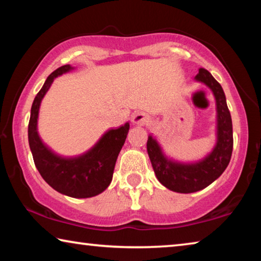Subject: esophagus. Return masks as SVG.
Listing matches in <instances>:
<instances>
[{"label":"esophagus","mask_w":261,"mask_h":261,"mask_svg":"<svg viewBox=\"0 0 261 261\" xmlns=\"http://www.w3.org/2000/svg\"><path fill=\"white\" fill-rule=\"evenodd\" d=\"M148 121L147 115H145L142 111H136V113L132 114L131 122L132 124H136V125H143Z\"/></svg>","instance_id":"obj_1"}]
</instances>
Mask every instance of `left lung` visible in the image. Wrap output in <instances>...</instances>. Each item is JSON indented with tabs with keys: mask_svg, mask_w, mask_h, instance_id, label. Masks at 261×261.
I'll use <instances>...</instances> for the list:
<instances>
[{
	"mask_svg": "<svg viewBox=\"0 0 261 261\" xmlns=\"http://www.w3.org/2000/svg\"><path fill=\"white\" fill-rule=\"evenodd\" d=\"M194 80L208 87L216 102V144L213 150L200 160L184 163L169 158L152 135L148 136L146 145L159 182L169 190L182 194L198 192L218 179L230 163L233 147L232 121L222 86L204 68L198 69Z\"/></svg>",
	"mask_w": 261,
	"mask_h": 261,
	"instance_id": "1",
	"label": "left lung"
}]
</instances>
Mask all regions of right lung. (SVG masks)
Listing matches in <instances>:
<instances>
[{"label": "right lung", "mask_w": 261, "mask_h": 261, "mask_svg": "<svg viewBox=\"0 0 261 261\" xmlns=\"http://www.w3.org/2000/svg\"><path fill=\"white\" fill-rule=\"evenodd\" d=\"M72 69L74 67L71 65L61 66L47 76L32 103L28 137L35 165L43 179L58 193L74 198H87L96 196L108 188L113 180L116 160L125 143L130 124L126 122L117 129L106 131L92 148L80 155H60L46 145L38 132L41 100L55 79Z\"/></svg>", "instance_id": "1"}]
</instances>
